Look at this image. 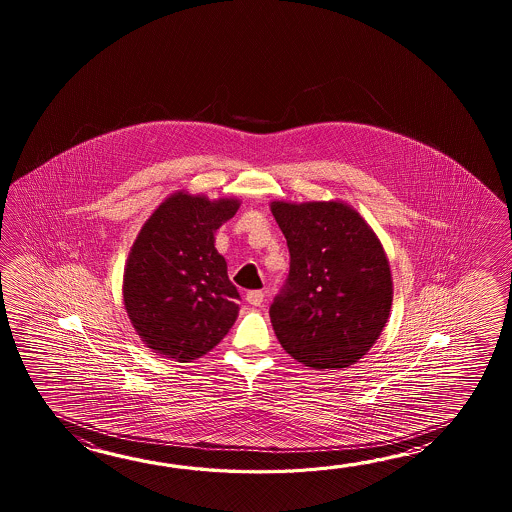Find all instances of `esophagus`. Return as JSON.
I'll return each instance as SVG.
<instances>
[{"mask_svg": "<svg viewBox=\"0 0 512 512\" xmlns=\"http://www.w3.org/2000/svg\"><path fill=\"white\" fill-rule=\"evenodd\" d=\"M263 298H265V294L261 293V291H251V293H247V302L254 305V307L261 305Z\"/></svg>", "mask_w": 512, "mask_h": 512, "instance_id": "34e87169", "label": "esophagus"}]
</instances>
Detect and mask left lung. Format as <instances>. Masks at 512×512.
I'll list each match as a JSON object with an SVG mask.
<instances>
[{
  "mask_svg": "<svg viewBox=\"0 0 512 512\" xmlns=\"http://www.w3.org/2000/svg\"><path fill=\"white\" fill-rule=\"evenodd\" d=\"M291 267L271 305L282 348L313 370L359 362L381 337L393 300L392 271L375 230L340 201H271Z\"/></svg>",
  "mask_w": 512,
  "mask_h": 512,
  "instance_id": "left-lung-1",
  "label": "left lung"
}]
</instances>
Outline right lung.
Segmentation results:
<instances>
[{"label":"right lung","instance_id":"1","mask_svg":"<svg viewBox=\"0 0 512 512\" xmlns=\"http://www.w3.org/2000/svg\"><path fill=\"white\" fill-rule=\"evenodd\" d=\"M240 203L177 190L153 210L131 245L124 307L142 342L164 359L192 362L207 355L238 318L240 294L214 236Z\"/></svg>","mask_w":512,"mask_h":512}]
</instances>
